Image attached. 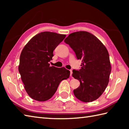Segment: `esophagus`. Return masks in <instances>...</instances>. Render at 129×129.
<instances>
[{"mask_svg": "<svg viewBox=\"0 0 129 129\" xmlns=\"http://www.w3.org/2000/svg\"><path fill=\"white\" fill-rule=\"evenodd\" d=\"M70 76H71V77H72V74H73V71L71 70H70Z\"/></svg>", "mask_w": 129, "mask_h": 129, "instance_id": "esophagus-1", "label": "esophagus"}]
</instances>
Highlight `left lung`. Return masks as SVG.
<instances>
[{
    "label": "left lung",
    "instance_id": "left-lung-1",
    "mask_svg": "<svg viewBox=\"0 0 129 129\" xmlns=\"http://www.w3.org/2000/svg\"><path fill=\"white\" fill-rule=\"evenodd\" d=\"M64 42L82 60L81 69L73 70V76L80 85L74 90L75 97L85 103L96 100L108 86L111 67L108 51L95 35L85 31L73 33Z\"/></svg>",
    "mask_w": 129,
    "mask_h": 129
}]
</instances>
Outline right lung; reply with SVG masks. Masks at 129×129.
<instances>
[{"mask_svg":"<svg viewBox=\"0 0 129 129\" xmlns=\"http://www.w3.org/2000/svg\"><path fill=\"white\" fill-rule=\"evenodd\" d=\"M65 34L44 31L35 35L23 49L18 67L27 94L33 99L45 101L53 96L60 82L69 78L64 67L50 66L53 51L64 39Z\"/></svg>","mask_w":129,"mask_h":129,"instance_id":"1","label":"right lung"}]
</instances>
